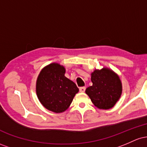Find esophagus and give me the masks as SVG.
Here are the masks:
<instances>
[{
    "mask_svg": "<svg viewBox=\"0 0 147 147\" xmlns=\"http://www.w3.org/2000/svg\"><path fill=\"white\" fill-rule=\"evenodd\" d=\"M85 90H86V88L85 87H80V88H79V91H80L81 92H84Z\"/></svg>",
    "mask_w": 147,
    "mask_h": 147,
    "instance_id": "34e87169",
    "label": "esophagus"
}]
</instances>
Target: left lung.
<instances>
[{"label":"left lung","mask_w":147,"mask_h":147,"mask_svg":"<svg viewBox=\"0 0 147 147\" xmlns=\"http://www.w3.org/2000/svg\"><path fill=\"white\" fill-rule=\"evenodd\" d=\"M92 85L86 93L94 105L101 109L113 107L122 94V84L119 77L108 68L95 70L91 74Z\"/></svg>","instance_id":"obj_1"}]
</instances>
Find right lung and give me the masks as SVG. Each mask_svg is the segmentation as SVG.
I'll return each instance as SVG.
<instances>
[{"label": "right lung", "mask_w": 147, "mask_h": 147, "mask_svg": "<svg viewBox=\"0 0 147 147\" xmlns=\"http://www.w3.org/2000/svg\"><path fill=\"white\" fill-rule=\"evenodd\" d=\"M65 68L59 63L47 65L36 81V95L40 102L49 111L62 113L70 105L79 88L65 77Z\"/></svg>", "instance_id": "1"}]
</instances>
